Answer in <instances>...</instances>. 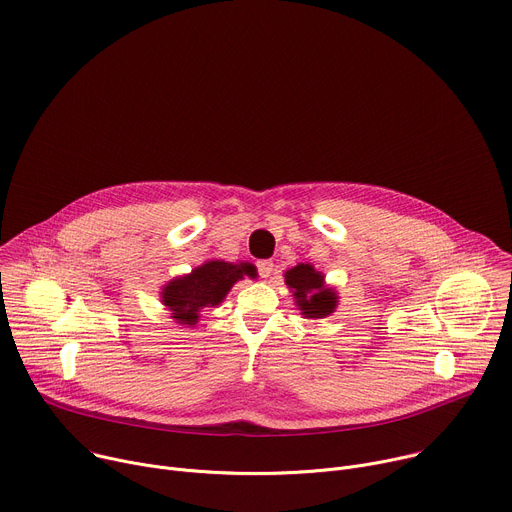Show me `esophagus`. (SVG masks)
Instances as JSON below:
<instances>
[{
    "label": "esophagus",
    "instance_id": "esophagus-1",
    "mask_svg": "<svg viewBox=\"0 0 512 512\" xmlns=\"http://www.w3.org/2000/svg\"><path fill=\"white\" fill-rule=\"evenodd\" d=\"M257 271L261 277H269L273 273V261L271 259H261L257 261Z\"/></svg>",
    "mask_w": 512,
    "mask_h": 512
}]
</instances>
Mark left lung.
Returning a JSON list of instances; mask_svg holds the SVG:
<instances>
[{
  "label": "left lung",
  "mask_w": 512,
  "mask_h": 512,
  "mask_svg": "<svg viewBox=\"0 0 512 512\" xmlns=\"http://www.w3.org/2000/svg\"><path fill=\"white\" fill-rule=\"evenodd\" d=\"M287 287L294 291L296 304L300 306L306 318H324L330 316L336 308V294L324 285V277L308 263H300L298 267L285 273Z\"/></svg>",
  "instance_id": "8db88e82"
}]
</instances>
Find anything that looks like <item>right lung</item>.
I'll list each match as a JSON object with an SVG mask.
<instances>
[{
	"label": "right lung",
	"instance_id": "obj_1",
	"mask_svg": "<svg viewBox=\"0 0 512 512\" xmlns=\"http://www.w3.org/2000/svg\"><path fill=\"white\" fill-rule=\"evenodd\" d=\"M243 275L255 277V267L249 263L233 265L225 261H208L190 275L170 281L162 291V302L180 324L194 326L200 308L218 306L229 294L235 281Z\"/></svg>",
	"mask_w": 512,
	"mask_h": 512
}]
</instances>
